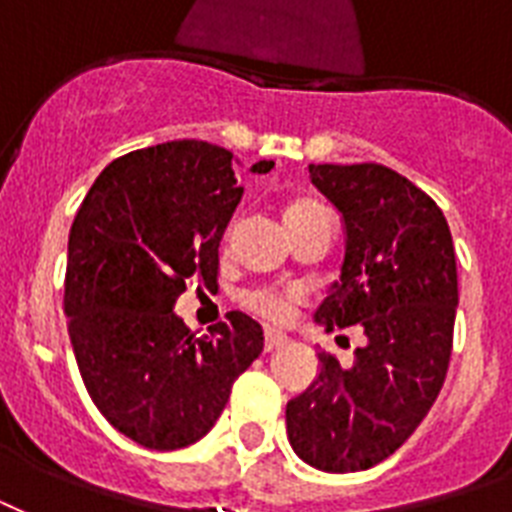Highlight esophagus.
<instances>
[{"label":"esophagus","instance_id":"1","mask_svg":"<svg viewBox=\"0 0 512 512\" xmlns=\"http://www.w3.org/2000/svg\"><path fill=\"white\" fill-rule=\"evenodd\" d=\"M289 342L287 335H279V332H265V342H263V348L265 353H271V350H279L284 348Z\"/></svg>","mask_w":512,"mask_h":512}]
</instances>
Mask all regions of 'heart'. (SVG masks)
Returning a JSON list of instances; mask_svg holds the SVG:
<instances>
[{
    "label": "heart",
    "instance_id": "b5f03b06",
    "mask_svg": "<svg viewBox=\"0 0 512 512\" xmlns=\"http://www.w3.org/2000/svg\"><path fill=\"white\" fill-rule=\"evenodd\" d=\"M329 215L327 209L321 207L319 201L313 199H300L295 204H289L287 212H284V223L287 228H300L303 223L313 220V217ZM305 295L303 289L297 287H273V284H257V287H249L241 292L239 303L244 311H249L257 319H263L265 324H273V327H281V324H289L295 319L297 308L303 305Z\"/></svg>",
    "mask_w": 512,
    "mask_h": 512
}]
</instances>
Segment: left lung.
Listing matches in <instances>:
<instances>
[{"label": "left lung", "instance_id": "1", "mask_svg": "<svg viewBox=\"0 0 512 512\" xmlns=\"http://www.w3.org/2000/svg\"><path fill=\"white\" fill-rule=\"evenodd\" d=\"M311 183L342 212L345 263L316 321L361 324L364 348L342 369L321 350V372L287 404L300 460L356 473L388 460L446 380L457 313V263L444 212L412 180L382 164H311Z\"/></svg>", "mask_w": 512, "mask_h": 512}]
</instances>
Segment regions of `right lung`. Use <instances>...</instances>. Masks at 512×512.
Returning <instances> with one entry per match:
<instances>
[{"mask_svg":"<svg viewBox=\"0 0 512 512\" xmlns=\"http://www.w3.org/2000/svg\"><path fill=\"white\" fill-rule=\"evenodd\" d=\"M241 193L231 151L172 140L108 164L68 233L63 311L84 388L146 449L207 436L236 377L263 353V329L247 313L231 311L201 337L172 313L185 284H217V249Z\"/></svg>","mask_w":512,"mask_h":512,"instance_id":"right-lung-1","label":"right lung"}]
</instances>
